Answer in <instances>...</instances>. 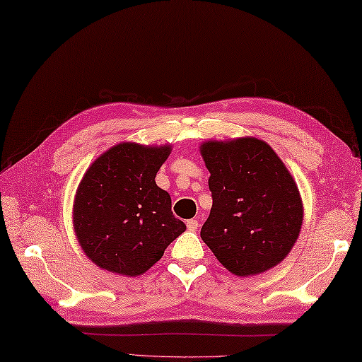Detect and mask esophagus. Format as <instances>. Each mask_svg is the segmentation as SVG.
Returning a JSON list of instances; mask_svg holds the SVG:
<instances>
[{
  "label": "esophagus",
  "mask_w": 362,
  "mask_h": 362,
  "mask_svg": "<svg viewBox=\"0 0 362 362\" xmlns=\"http://www.w3.org/2000/svg\"><path fill=\"white\" fill-rule=\"evenodd\" d=\"M187 227H188L189 232H196L197 227H199V221H197V219H189V221H187Z\"/></svg>",
  "instance_id": "obj_1"
}]
</instances>
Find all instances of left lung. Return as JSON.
I'll list each match as a JSON object with an SVG mask.
<instances>
[{
	"mask_svg": "<svg viewBox=\"0 0 362 362\" xmlns=\"http://www.w3.org/2000/svg\"><path fill=\"white\" fill-rule=\"evenodd\" d=\"M201 153L213 197L202 241L235 275L269 271L291 252L302 228L294 179L271 146L253 136L205 141Z\"/></svg>",
	"mask_w": 362,
	"mask_h": 362,
	"instance_id": "left-lung-1",
	"label": "left lung"
}]
</instances>
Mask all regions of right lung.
<instances>
[{"instance_id": "add662e5", "label": "right lung", "mask_w": 362, "mask_h": 362, "mask_svg": "<svg viewBox=\"0 0 362 362\" xmlns=\"http://www.w3.org/2000/svg\"><path fill=\"white\" fill-rule=\"evenodd\" d=\"M171 146L119 143L98 157L76 191L73 224L82 250L105 271L136 276L187 230L156 175Z\"/></svg>"}]
</instances>
